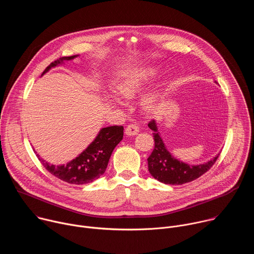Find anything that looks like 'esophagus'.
I'll list each match as a JSON object with an SVG mask.
<instances>
[{
    "instance_id": "34e87169",
    "label": "esophagus",
    "mask_w": 254,
    "mask_h": 254,
    "mask_svg": "<svg viewBox=\"0 0 254 254\" xmlns=\"http://www.w3.org/2000/svg\"><path fill=\"white\" fill-rule=\"evenodd\" d=\"M138 131H139L138 127H137L136 125H134V124H130V125H128V126L127 127L125 132H126L127 135L131 136V135H135Z\"/></svg>"
}]
</instances>
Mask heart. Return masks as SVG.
<instances>
[{
	"label": "heart",
	"instance_id": "heart-1",
	"mask_svg": "<svg viewBox=\"0 0 254 254\" xmlns=\"http://www.w3.org/2000/svg\"><path fill=\"white\" fill-rule=\"evenodd\" d=\"M158 69L155 67L132 69L122 73L114 82V89L116 93L124 99H130L134 97L146 85L151 77L157 74ZM105 100L108 102H117L116 98L106 96ZM158 103V95L155 92L144 94L140 99V104L143 110L151 113L155 111Z\"/></svg>",
	"mask_w": 254,
	"mask_h": 254
}]
</instances>
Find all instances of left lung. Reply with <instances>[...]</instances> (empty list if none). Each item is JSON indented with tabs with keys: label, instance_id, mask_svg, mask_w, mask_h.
Masks as SVG:
<instances>
[{
	"label": "left lung",
	"instance_id": "8db88e82",
	"mask_svg": "<svg viewBox=\"0 0 254 254\" xmlns=\"http://www.w3.org/2000/svg\"><path fill=\"white\" fill-rule=\"evenodd\" d=\"M216 82V81H215ZM149 127L154 130L155 148L148 158V167L151 175L160 182L170 185H182L192 182L205 174L218 159V154L205 164L189 165L174 158L167 150L165 143L158 131L156 121L149 123Z\"/></svg>",
	"mask_w": 254,
	"mask_h": 254
}]
</instances>
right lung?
Here are the masks:
<instances>
[{
	"instance_id": "add662e5",
	"label": "right lung",
	"mask_w": 254,
	"mask_h": 254,
	"mask_svg": "<svg viewBox=\"0 0 254 254\" xmlns=\"http://www.w3.org/2000/svg\"><path fill=\"white\" fill-rule=\"evenodd\" d=\"M78 55L61 57L55 60L43 71L42 75L52 67L63 63V61L74 59ZM123 126L103 127L99 130L97 136L89 146L78 157L70 161L66 165H51L41 159L39 155H37V157L49 173L64 181V182L75 185L87 184L93 182L94 180L98 179L104 174L112 153L119 142L123 139Z\"/></svg>"
}]
</instances>
